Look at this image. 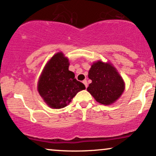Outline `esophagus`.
I'll use <instances>...</instances> for the list:
<instances>
[{"label": "esophagus", "mask_w": 156, "mask_h": 156, "mask_svg": "<svg viewBox=\"0 0 156 156\" xmlns=\"http://www.w3.org/2000/svg\"><path fill=\"white\" fill-rule=\"evenodd\" d=\"M83 83L85 85L86 88H87V87H88V83H87V80H83Z\"/></svg>", "instance_id": "obj_1"}]
</instances>
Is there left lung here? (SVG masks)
Returning <instances> with one entry per match:
<instances>
[{
    "label": "left lung",
    "instance_id": "left-lung-1",
    "mask_svg": "<svg viewBox=\"0 0 156 156\" xmlns=\"http://www.w3.org/2000/svg\"><path fill=\"white\" fill-rule=\"evenodd\" d=\"M88 77L92 80V83L89 85L87 91L101 104H112L124 92L122 78L110 63L101 61L93 63Z\"/></svg>",
    "mask_w": 156,
    "mask_h": 156
}]
</instances>
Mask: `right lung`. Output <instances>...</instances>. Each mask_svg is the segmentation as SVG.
<instances>
[{"label":"right lung","instance_id":"add662e5","mask_svg":"<svg viewBox=\"0 0 156 156\" xmlns=\"http://www.w3.org/2000/svg\"><path fill=\"white\" fill-rule=\"evenodd\" d=\"M69 59L62 52L48 61L38 81V92L44 101L52 108H62L69 104L83 83L75 78L69 70Z\"/></svg>","mask_w":156,"mask_h":156}]
</instances>
